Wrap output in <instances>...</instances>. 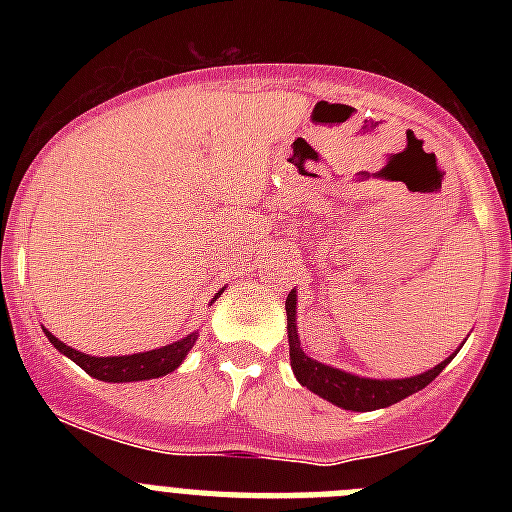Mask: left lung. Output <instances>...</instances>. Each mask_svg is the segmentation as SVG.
Here are the masks:
<instances>
[{"label": "left lung", "mask_w": 512, "mask_h": 512, "mask_svg": "<svg viewBox=\"0 0 512 512\" xmlns=\"http://www.w3.org/2000/svg\"><path fill=\"white\" fill-rule=\"evenodd\" d=\"M287 307V336H289V364H292V372H295L297 382L302 387H307L310 392H315L323 400L333 402L336 408L354 410V413H369V410L390 408L395 402L405 400V397L415 395L418 390L428 387L438 374L446 369L454 354L449 359H443L441 364H436L433 369L423 374H415V377L405 379H372V377H359V374L343 372L336 366L323 364V361L312 359L305 354V348L300 346V336H297V292L292 289L284 302Z\"/></svg>", "instance_id": "8db88e82"}]
</instances>
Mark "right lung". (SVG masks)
I'll use <instances>...</instances> for the list:
<instances>
[{
  "label": "right lung",
  "mask_w": 512,
  "mask_h": 512,
  "mask_svg": "<svg viewBox=\"0 0 512 512\" xmlns=\"http://www.w3.org/2000/svg\"><path fill=\"white\" fill-rule=\"evenodd\" d=\"M223 295V289L212 297V302ZM48 341L61 351L63 356H69L74 364H79L87 374H92L94 379H102V382H143V379H158L166 377L169 372L179 369L182 361L187 359V354L192 351L194 341H197V330L184 336L182 341L166 343L161 348H153V351H143V354H128V356H89L81 354L76 348L66 346L63 341H58L51 330L43 328Z\"/></svg>",
  "instance_id": "right-lung-1"
}]
</instances>
